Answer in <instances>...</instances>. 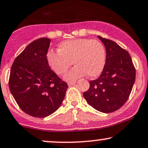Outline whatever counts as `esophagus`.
Listing matches in <instances>:
<instances>
[{
	"instance_id": "obj_1",
	"label": "esophagus",
	"mask_w": 148,
	"mask_h": 148,
	"mask_svg": "<svg viewBox=\"0 0 148 148\" xmlns=\"http://www.w3.org/2000/svg\"><path fill=\"white\" fill-rule=\"evenodd\" d=\"M76 84V82H71V83H68L69 86H72V85H74Z\"/></svg>"
}]
</instances>
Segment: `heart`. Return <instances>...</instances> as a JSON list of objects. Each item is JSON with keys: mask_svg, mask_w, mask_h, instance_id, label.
Wrapping results in <instances>:
<instances>
[{"mask_svg": "<svg viewBox=\"0 0 148 148\" xmlns=\"http://www.w3.org/2000/svg\"><path fill=\"white\" fill-rule=\"evenodd\" d=\"M106 50L97 40L77 38L61 42L58 51H49L47 60L49 67L58 75L65 74L74 63V67L64 76L67 81H73L85 74L94 78L102 72L106 63Z\"/></svg>", "mask_w": 148, "mask_h": 148, "instance_id": "heart-1", "label": "heart"}]
</instances>
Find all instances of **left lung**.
<instances>
[{
	"mask_svg": "<svg viewBox=\"0 0 148 148\" xmlns=\"http://www.w3.org/2000/svg\"><path fill=\"white\" fill-rule=\"evenodd\" d=\"M98 38L106 49V64L97 79L90 81L83 97L90 106L103 113L116 111L130 97L136 77L130 55L111 40Z\"/></svg>",
	"mask_w": 148,
	"mask_h": 148,
	"instance_id": "obj_1",
	"label": "left lung"
}]
</instances>
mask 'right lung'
Returning <instances> with one entry per match:
<instances>
[{
  "instance_id": "obj_1",
  "label": "right lung",
  "mask_w": 148,
  "mask_h": 148,
  "mask_svg": "<svg viewBox=\"0 0 148 148\" xmlns=\"http://www.w3.org/2000/svg\"><path fill=\"white\" fill-rule=\"evenodd\" d=\"M51 40L29 44L14 60L9 87L17 104L32 116L45 118L59 108L68 85L50 69L47 54Z\"/></svg>"
}]
</instances>
